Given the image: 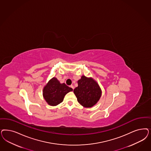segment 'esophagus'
I'll return each instance as SVG.
<instances>
[{"mask_svg": "<svg viewBox=\"0 0 151 151\" xmlns=\"http://www.w3.org/2000/svg\"><path fill=\"white\" fill-rule=\"evenodd\" d=\"M70 87L72 88L73 89V90H74V86H73V85H71V86H70Z\"/></svg>", "mask_w": 151, "mask_h": 151, "instance_id": "esophagus-1", "label": "esophagus"}]
</instances>
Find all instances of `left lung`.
I'll list each match as a JSON object with an SVG mask.
<instances>
[{
	"label": "left lung",
	"instance_id": "8db88e82",
	"mask_svg": "<svg viewBox=\"0 0 151 151\" xmlns=\"http://www.w3.org/2000/svg\"><path fill=\"white\" fill-rule=\"evenodd\" d=\"M73 92L77 98L78 102L86 108L94 106L99 100L102 91L97 82L92 78H88L82 76L78 81V87Z\"/></svg>",
	"mask_w": 151,
	"mask_h": 151
}]
</instances>
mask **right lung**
<instances>
[{"mask_svg":"<svg viewBox=\"0 0 151 151\" xmlns=\"http://www.w3.org/2000/svg\"><path fill=\"white\" fill-rule=\"evenodd\" d=\"M73 91L65 83H60L55 77L52 78L43 90V95L45 101L52 106H57L63 101L66 94Z\"/></svg>","mask_w":151,"mask_h":151,"instance_id":"right-lung-1","label":"right lung"}]
</instances>
